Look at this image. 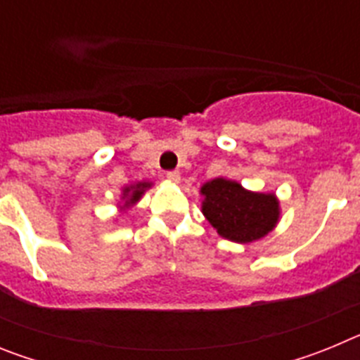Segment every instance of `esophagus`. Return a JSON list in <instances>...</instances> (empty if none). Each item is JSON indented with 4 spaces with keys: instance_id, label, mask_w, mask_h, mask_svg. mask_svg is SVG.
Segmentation results:
<instances>
[{
    "instance_id": "34e87169",
    "label": "esophagus",
    "mask_w": 360,
    "mask_h": 360,
    "mask_svg": "<svg viewBox=\"0 0 360 360\" xmlns=\"http://www.w3.org/2000/svg\"><path fill=\"white\" fill-rule=\"evenodd\" d=\"M165 178H167L169 182L178 184L180 182V173H178V171H167V173H165Z\"/></svg>"
}]
</instances>
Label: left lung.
Here are the masks:
<instances>
[{"label": "left lung", "mask_w": 360, "mask_h": 360, "mask_svg": "<svg viewBox=\"0 0 360 360\" xmlns=\"http://www.w3.org/2000/svg\"><path fill=\"white\" fill-rule=\"evenodd\" d=\"M200 193L203 216L225 240L236 243L262 240L279 221V202L272 193H252L227 178L203 184Z\"/></svg>", "instance_id": "left-lung-1"}]
</instances>
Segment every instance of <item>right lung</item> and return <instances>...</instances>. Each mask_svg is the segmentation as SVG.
Instances as JSON below:
<instances>
[{
    "label": "right lung",
    "mask_w": 360,
    "mask_h": 360,
    "mask_svg": "<svg viewBox=\"0 0 360 360\" xmlns=\"http://www.w3.org/2000/svg\"><path fill=\"white\" fill-rule=\"evenodd\" d=\"M149 187H151V184H149V182H139V184H133V186L124 187V189H122L124 209L135 205V203L142 198L144 191L149 189Z\"/></svg>",
    "instance_id": "obj_1"
}]
</instances>
